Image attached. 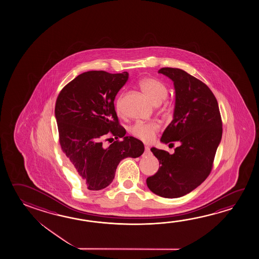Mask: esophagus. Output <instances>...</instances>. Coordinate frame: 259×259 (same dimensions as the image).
<instances>
[{
  "instance_id": "obj_1",
  "label": "esophagus",
  "mask_w": 259,
  "mask_h": 259,
  "mask_svg": "<svg viewBox=\"0 0 259 259\" xmlns=\"http://www.w3.org/2000/svg\"><path fill=\"white\" fill-rule=\"evenodd\" d=\"M149 153H150V150H149V147H148V146H146V147H145L144 155H149Z\"/></svg>"
}]
</instances>
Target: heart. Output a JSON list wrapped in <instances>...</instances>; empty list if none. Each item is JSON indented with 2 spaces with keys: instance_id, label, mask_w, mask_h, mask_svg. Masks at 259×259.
<instances>
[{
  "instance_id": "heart-1",
  "label": "heart",
  "mask_w": 259,
  "mask_h": 259,
  "mask_svg": "<svg viewBox=\"0 0 259 259\" xmlns=\"http://www.w3.org/2000/svg\"><path fill=\"white\" fill-rule=\"evenodd\" d=\"M141 91L145 95L149 98L154 104L158 105L167 97V88L166 85L160 80L154 78H145L140 81ZM115 108L118 114H121L123 111V94H119L116 102ZM158 123L153 122H136L130 127V132L132 136L137 140L144 143H150L153 141L157 132H158Z\"/></svg>"
}]
</instances>
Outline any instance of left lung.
Returning <instances> with one entry per match:
<instances>
[{
    "mask_svg": "<svg viewBox=\"0 0 259 259\" xmlns=\"http://www.w3.org/2000/svg\"><path fill=\"white\" fill-rule=\"evenodd\" d=\"M158 72L173 80L176 91L173 120L160 141L169 145L179 141L180 146L172 155L150 149L160 167L146 182L156 195L176 198L191 192L210 174L222 138V119L215 95L201 80L177 68Z\"/></svg>",
    "mask_w": 259,
    "mask_h": 259,
    "instance_id": "left-lung-1",
    "label": "left lung"
}]
</instances>
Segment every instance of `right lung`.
Listing matches in <instances>:
<instances>
[{
    "label": "right lung",
    "instance_id": "obj_1",
    "mask_svg": "<svg viewBox=\"0 0 259 259\" xmlns=\"http://www.w3.org/2000/svg\"><path fill=\"white\" fill-rule=\"evenodd\" d=\"M127 78V71L111 74L90 70L77 76L58 95L59 142L89 190L105 189L123 158H138L144 152L142 141L125 136L115 110V97ZM107 135L123 140L105 148L102 140Z\"/></svg>",
    "mask_w": 259,
    "mask_h": 259
}]
</instances>
